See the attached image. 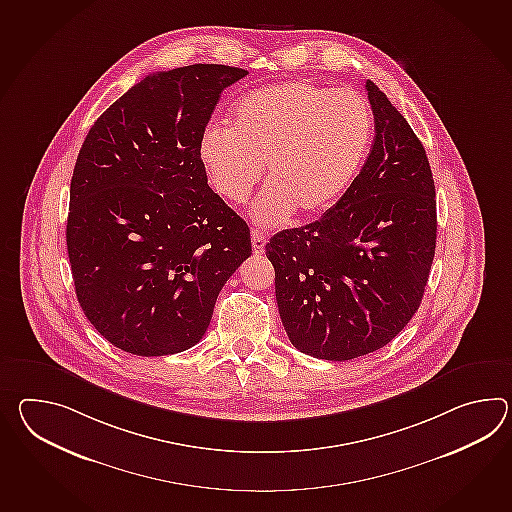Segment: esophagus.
I'll return each instance as SVG.
<instances>
[{
  "label": "esophagus",
  "mask_w": 512,
  "mask_h": 512,
  "mask_svg": "<svg viewBox=\"0 0 512 512\" xmlns=\"http://www.w3.org/2000/svg\"><path fill=\"white\" fill-rule=\"evenodd\" d=\"M251 246H253V253L261 255L264 253V246H266V235L259 231V229H251Z\"/></svg>",
  "instance_id": "obj_1"
}]
</instances>
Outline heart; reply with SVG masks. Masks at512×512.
Here are the masks:
<instances>
[{"label":"heart","instance_id":"obj_1","mask_svg":"<svg viewBox=\"0 0 512 512\" xmlns=\"http://www.w3.org/2000/svg\"><path fill=\"white\" fill-rule=\"evenodd\" d=\"M373 139V112L360 93L290 80L246 93L228 125H209L198 154L216 193L251 207L261 226L297 213L314 218L349 191Z\"/></svg>","mask_w":512,"mask_h":512}]
</instances>
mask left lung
<instances>
[{
  "label": "left lung",
  "instance_id": "obj_1",
  "mask_svg": "<svg viewBox=\"0 0 512 512\" xmlns=\"http://www.w3.org/2000/svg\"><path fill=\"white\" fill-rule=\"evenodd\" d=\"M375 141L349 191L303 228L266 244L284 330L301 353L345 362L375 353L421 307L437 207L419 137L375 82H365Z\"/></svg>",
  "mask_w": 512,
  "mask_h": 512
}]
</instances>
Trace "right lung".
<instances>
[{
    "mask_svg": "<svg viewBox=\"0 0 512 512\" xmlns=\"http://www.w3.org/2000/svg\"><path fill=\"white\" fill-rule=\"evenodd\" d=\"M248 71L194 64L147 75L82 143L66 240L80 307L117 349L182 353L251 255L250 228L207 185L200 137Z\"/></svg>",
    "mask_w": 512,
    "mask_h": 512,
    "instance_id": "add662e5",
    "label": "right lung"
}]
</instances>
